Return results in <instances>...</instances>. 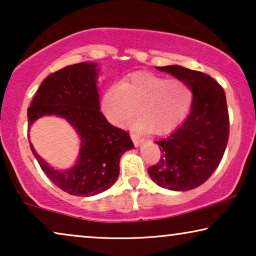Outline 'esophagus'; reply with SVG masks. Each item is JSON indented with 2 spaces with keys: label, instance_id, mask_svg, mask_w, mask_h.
Here are the masks:
<instances>
[{
  "label": "esophagus",
  "instance_id": "esophagus-1",
  "mask_svg": "<svg viewBox=\"0 0 256 256\" xmlns=\"http://www.w3.org/2000/svg\"><path fill=\"white\" fill-rule=\"evenodd\" d=\"M130 138L132 140V142H134L135 146H140L143 143V141H144V140H143L141 136L138 134H130Z\"/></svg>",
  "mask_w": 256,
  "mask_h": 256
}]
</instances>
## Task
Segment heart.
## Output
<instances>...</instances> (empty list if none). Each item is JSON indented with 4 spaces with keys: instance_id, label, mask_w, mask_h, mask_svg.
<instances>
[{
    "instance_id": "b5f03b06",
    "label": "heart",
    "mask_w": 256,
    "mask_h": 256,
    "mask_svg": "<svg viewBox=\"0 0 256 256\" xmlns=\"http://www.w3.org/2000/svg\"><path fill=\"white\" fill-rule=\"evenodd\" d=\"M194 102V90L183 80L166 79L152 73H136L122 84H112L101 96V112L110 124L129 122L141 130L169 132L186 118Z\"/></svg>"
}]
</instances>
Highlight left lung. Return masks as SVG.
<instances>
[{
    "label": "left lung",
    "instance_id": "8db88e82",
    "mask_svg": "<svg viewBox=\"0 0 256 256\" xmlns=\"http://www.w3.org/2000/svg\"><path fill=\"white\" fill-rule=\"evenodd\" d=\"M183 80L194 90L190 114L169 136L156 143L160 160L148 174L160 188L188 191L205 183L225 152L230 120L222 87L205 73L180 65L156 68Z\"/></svg>",
    "mask_w": 256,
    "mask_h": 256
}]
</instances>
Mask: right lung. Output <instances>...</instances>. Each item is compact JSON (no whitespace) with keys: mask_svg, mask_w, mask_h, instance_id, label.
Listing matches in <instances>:
<instances>
[{"mask_svg":"<svg viewBox=\"0 0 256 256\" xmlns=\"http://www.w3.org/2000/svg\"><path fill=\"white\" fill-rule=\"evenodd\" d=\"M99 74V65L90 62L51 73L28 108L29 128L38 118L54 115L68 121L78 134V157L66 170L48 164L29 141L44 174L72 196L92 197L108 190L120 174L121 156L134 148L128 132L112 126L100 112Z\"/></svg>","mask_w":256,"mask_h":256,"instance_id":"right-lung-1","label":"right lung"}]
</instances>
